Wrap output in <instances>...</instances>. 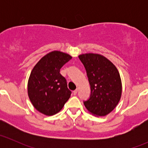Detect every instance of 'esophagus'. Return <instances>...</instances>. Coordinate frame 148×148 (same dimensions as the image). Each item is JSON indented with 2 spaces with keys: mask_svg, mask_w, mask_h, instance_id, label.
<instances>
[{
  "mask_svg": "<svg viewBox=\"0 0 148 148\" xmlns=\"http://www.w3.org/2000/svg\"><path fill=\"white\" fill-rule=\"evenodd\" d=\"M77 92H78V89H75V90H74V92H74V95H77Z\"/></svg>",
  "mask_w": 148,
  "mask_h": 148,
  "instance_id": "1",
  "label": "esophagus"
}]
</instances>
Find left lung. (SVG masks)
Segmentation results:
<instances>
[{
	"label": "left lung",
	"instance_id": "1",
	"mask_svg": "<svg viewBox=\"0 0 148 148\" xmlns=\"http://www.w3.org/2000/svg\"><path fill=\"white\" fill-rule=\"evenodd\" d=\"M86 71L91 87L89 99L84 102L88 111L97 117L108 114L116 107L122 95L120 73L109 59L98 53L79 56Z\"/></svg>",
	"mask_w": 148,
	"mask_h": 148
}]
</instances>
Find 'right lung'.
I'll list each match as a JSON object with an SVG mask.
<instances>
[{"mask_svg":"<svg viewBox=\"0 0 148 148\" xmlns=\"http://www.w3.org/2000/svg\"><path fill=\"white\" fill-rule=\"evenodd\" d=\"M71 58L68 53L53 51L41 58L31 71L28 97L34 107L45 115L59 112L71 96L60 69Z\"/></svg>","mask_w":148,"mask_h":148,"instance_id":"obj_1","label":"right lung"}]
</instances>
